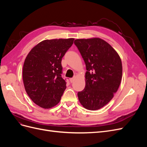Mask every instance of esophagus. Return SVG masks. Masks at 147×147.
Returning a JSON list of instances; mask_svg holds the SVG:
<instances>
[{
	"instance_id": "34e87169",
	"label": "esophagus",
	"mask_w": 147,
	"mask_h": 147,
	"mask_svg": "<svg viewBox=\"0 0 147 147\" xmlns=\"http://www.w3.org/2000/svg\"><path fill=\"white\" fill-rule=\"evenodd\" d=\"M74 80H75L74 78H70V83H73L74 81Z\"/></svg>"
}]
</instances>
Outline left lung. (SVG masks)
I'll list each match as a JSON object with an SVG mask.
<instances>
[{"label":"left lung","instance_id":"left-lung-1","mask_svg":"<svg viewBox=\"0 0 147 147\" xmlns=\"http://www.w3.org/2000/svg\"><path fill=\"white\" fill-rule=\"evenodd\" d=\"M75 45L86 64L85 88L78 92L83 107L96 110L113 97L122 78V63L118 53L100 38L76 39Z\"/></svg>","mask_w":147,"mask_h":147}]
</instances>
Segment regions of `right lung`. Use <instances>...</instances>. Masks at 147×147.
<instances>
[{
	"label": "right lung",
	"mask_w": 147,
	"mask_h": 147,
	"mask_svg": "<svg viewBox=\"0 0 147 147\" xmlns=\"http://www.w3.org/2000/svg\"><path fill=\"white\" fill-rule=\"evenodd\" d=\"M74 38L45 40L26 56L23 69L25 90L35 104L50 109L59 103L66 88L61 61Z\"/></svg>",
	"instance_id": "1"
}]
</instances>
